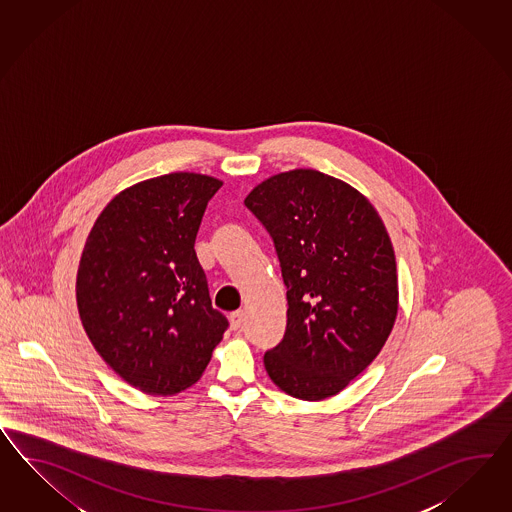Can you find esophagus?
Instances as JSON below:
<instances>
[{
    "label": "esophagus",
    "mask_w": 512,
    "mask_h": 512,
    "mask_svg": "<svg viewBox=\"0 0 512 512\" xmlns=\"http://www.w3.org/2000/svg\"><path fill=\"white\" fill-rule=\"evenodd\" d=\"M244 320H246V311H235V313H231V326L235 328V330H240L242 328V324H244Z\"/></svg>",
    "instance_id": "34e87169"
}]
</instances>
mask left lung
I'll return each mask as SVG.
<instances>
[{
  "instance_id": "8db88e82",
  "label": "left lung",
  "mask_w": 512,
  "mask_h": 512,
  "mask_svg": "<svg viewBox=\"0 0 512 512\" xmlns=\"http://www.w3.org/2000/svg\"><path fill=\"white\" fill-rule=\"evenodd\" d=\"M244 203L272 236L287 285V330L264 354L266 373L296 399L333 397L373 363L397 318L384 221L356 188L317 169L263 180Z\"/></svg>"
}]
</instances>
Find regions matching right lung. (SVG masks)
<instances>
[{"label": "right lung", "instance_id": "right-lung-1", "mask_svg": "<svg viewBox=\"0 0 512 512\" xmlns=\"http://www.w3.org/2000/svg\"><path fill=\"white\" fill-rule=\"evenodd\" d=\"M221 180L169 173L115 195L83 248L76 302L100 358L147 395L194 386L229 322L212 307L195 236Z\"/></svg>", "mask_w": 512, "mask_h": 512}]
</instances>
